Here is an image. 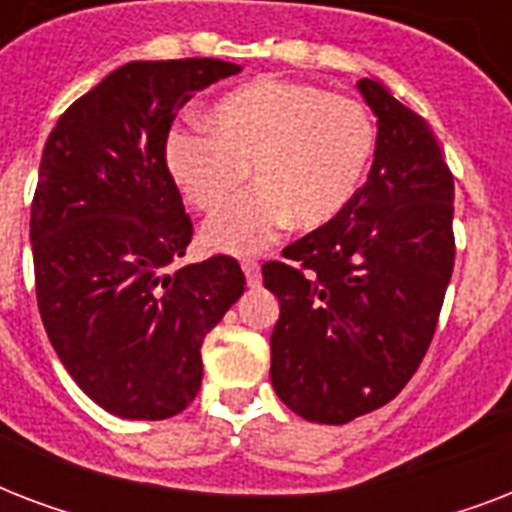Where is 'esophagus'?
Masks as SVG:
<instances>
[{"label":"esophagus","instance_id":"34e87169","mask_svg":"<svg viewBox=\"0 0 512 512\" xmlns=\"http://www.w3.org/2000/svg\"><path fill=\"white\" fill-rule=\"evenodd\" d=\"M241 271L247 276L249 287H257V284H260V265H257L255 260H244V263H241Z\"/></svg>","mask_w":512,"mask_h":512}]
</instances>
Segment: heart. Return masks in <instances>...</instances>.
<instances>
[{"mask_svg":"<svg viewBox=\"0 0 512 512\" xmlns=\"http://www.w3.org/2000/svg\"><path fill=\"white\" fill-rule=\"evenodd\" d=\"M212 130L177 127L164 162L193 207H228L249 170L257 188L207 223L201 241L223 255H255L284 228L332 223L364 183L374 124L358 100L311 84L257 79L217 100Z\"/></svg>","mask_w":512,"mask_h":512,"instance_id":"heart-1","label":"heart"}]
</instances>
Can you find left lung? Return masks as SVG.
<instances>
[{
	"instance_id": "8db88e82",
	"label": "left lung",
	"mask_w": 512,
	"mask_h": 512,
	"mask_svg": "<svg viewBox=\"0 0 512 512\" xmlns=\"http://www.w3.org/2000/svg\"><path fill=\"white\" fill-rule=\"evenodd\" d=\"M377 116L366 183L332 223L265 263L279 297L276 396L311 422L380 409L417 372L454 268V177L428 122L380 82L356 84Z\"/></svg>"
}]
</instances>
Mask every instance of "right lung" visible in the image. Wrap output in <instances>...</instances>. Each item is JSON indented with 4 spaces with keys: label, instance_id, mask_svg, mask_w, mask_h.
<instances>
[{
    "label": "right lung",
    "instance_id": "1",
    "mask_svg": "<svg viewBox=\"0 0 512 512\" xmlns=\"http://www.w3.org/2000/svg\"><path fill=\"white\" fill-rule=\"evenodd\" d=\"M239 71L217 58L132 60L44 143L31 204L39 313L76 385L124 420L191 404L201 342L247 284L225 255L170 271L193 228L164 162L177 111Z\"/></svg>",
    "mask_w": 512,
    "mask_h": 512
}]
</instances>
